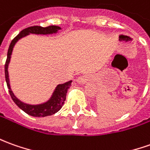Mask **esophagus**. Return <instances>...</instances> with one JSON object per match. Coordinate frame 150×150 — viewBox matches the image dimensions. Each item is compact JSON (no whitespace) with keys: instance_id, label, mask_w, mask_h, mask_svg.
<instances>
[{"instance_id":"obj_1","label":"esophagus","mask_w":150,"mask_h":150,"mask_svg":"<svg viewBox=\"0 0 150 150\" xmlns=\"http://www.w3.org/2000/svg\"><path fill=\"white\" fill-rule=\"evenodd\" d=\"M83 81H84V80H83V79H79V82H81V83H83Z\"/></svg>"}]
</instances>
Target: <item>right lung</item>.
<instances>
[{
	"label": "right lung",
	"instance_id": "obj_1",
	"mask_svg": "<svg viewBox=\"0 0 150 150\" xmlns=\"http://www.w3.org/2000/svg\"><path fill=\"white\" fill-rule=\"evenodd\" d=\"M61 29L60 27L55 26V25H51L48 27H42V26H31L23 29L21 32L19 33L17 36L15 37L13 40L11 41L8 52H7V58L6 64H5V76H6V81L7 87L9 88V93L11 94V98L15 102V103L20 109H22L24 112H26L30 116L33 117H43L47 116H51L52 114L57 112L59 110L62 108V106L65 103L66 97H67V93L68 88L71 87V82L69 81L62 84H59L57 86V88L54 91L53 94L49 100L45 103L39 105H29L26 104L19 101L16 97L14 95L13 92L11 91V86H10V80H9V74H8V65L10 63L12 51L14 48L15 44L18 42L19 39L21 38L28 35L30 33H35V34H50V33H55Z\"/></svg>",
	"mask_w": 150,
	"mask_h": 150
}]
</instances>
